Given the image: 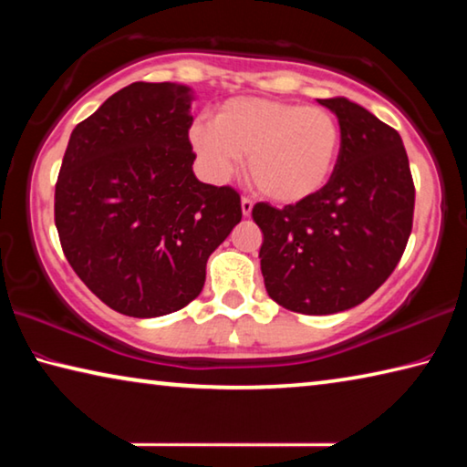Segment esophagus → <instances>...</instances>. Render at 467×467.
I'll use <instances>...</instances> for the list:
<instances>
[{
  "mask_svg": "<svg viewBox=\"0 0 467 467\" xmlns=\"http://www.w3.org/2000/svg\"><path fill=\"white\" fill-rule=\"evenodd\" d=\"M241 212H243V216H244V218L251 216V212H253V202L249 200V197H243V200H241Z\"/></svg>",
  "mask_w": 467,
  "mask_h": 467,
  "instance_id": "obj_1",
  "label": "esophagus"
}]
</instances>
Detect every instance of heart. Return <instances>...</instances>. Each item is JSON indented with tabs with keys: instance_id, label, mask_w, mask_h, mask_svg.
Listing matches in <instances>:
<instances>
[{
	"instance_id": "heart-1",
	"label": "heart",
	"mask_w": 467,
	"mask_h": 467,
	"mask_svg": "<svg viewBox=\"0 0 467 467\" xmlns=\"http://www.w3.org/2000/svg\"><path fill=\"white\" fill-rule=\"evenodd\" d=\"M189 141L212 181L233 175L247 156L249 181L267 200L298 203L319 193L336 171L342 133L326 109L262 97H239L193 123Z\"/></svg>"
}]
</instances>
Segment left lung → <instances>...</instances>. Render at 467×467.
Listing matches in <instances>:
<instances>
[{
  "label": "left lung",
  "instance_id": "1",
  "mask_svg": "<svg viewBox=\"0 0 467 467\" xmlns=\"http://www.w3.org/2000/svg\"><path fill=\"white\" fill-rule=\"evenodd\" d=\"M337 117L342 148L319 193L286 208L255 203L264 284L303 315L339 313L389 278L412 233L414 183L400 133L348 99H317Z\"/></svg>",
  "mask_w": 467,
  "mask_h": 467
}]
</instances>
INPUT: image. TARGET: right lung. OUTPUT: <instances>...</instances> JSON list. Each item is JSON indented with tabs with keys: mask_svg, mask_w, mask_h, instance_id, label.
Listing matches in <instances>:
<instances>
[{
	"mask_svg": "<svg viewBox=\"0 0 467 467\" xmlns=\"http://www.w3.org/2000/svg\"><path fill=\"white\" fill-rule=\"evenodd\" d=\"M192 102L185 84L133 82L76 125L63 156V253L128 317H162L200 296L208 257L241 223L239 193L202 183L192 169Z\"/></svg>",
	"mask_w": 467,
	"mask_h": 467,
	"instance_id": "obj_1",
	"label": "right lung"
}]
</instances>
